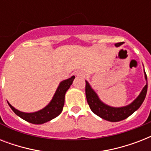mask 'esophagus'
Returning <instances> with one entry per match:
<instances>
[{"label": "esophagus", "instance_id": "34e87169", "mask_svg": "<svg viewBox=\"0 0 151 151\" xmlns=\"http://www.w3.org/2000/svg\"><path fill=\"white\" fill-rule=\"evenodd\" d=\"M76 75L78 76V77H81V78H83L84 77V73H82V72H81V71H78V72H77L76 73Z\"/></svg>", "mask_w": 151, "mask_h": 151}]
</instances>
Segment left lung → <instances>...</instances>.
Here are the masks:
<instances>
[{"label":"left lung","instance_id":"obj_1","mask_svg":"<svg viewBox=\"0 0 151 151\" xmlns=\"http://www.w3.org/2000/svg\"><path fill=\"white\" fill-rule=\"evenodd\" d=\"M121 45H122V42L115 44V46L117 47ZM144 73H145L147 85L141 91L139 96L132 103L122 107H112L103 103L99 99V96H97L94 90L90 86L88 82L87 81H85V95H86V99H87V102L89 105L90 109L95 114L109 122H120L129 117L136 110H138L145 99L147 92V77L145 71H144Z\"/></svg>","mask_w":151,"mask_h":151}]
</instances>
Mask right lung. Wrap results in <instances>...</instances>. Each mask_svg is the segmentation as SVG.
I'll use <instances>...</instances> for the list:
<instances>
[{
    "label": "right lung",
    "mask_w": 151,
    "mask_h": 151,
    "mask_svg": "<svg viewBox=\"0 0 151 151\" xmlns=\"http://www.w3.org/2000/svg\"><path fill=\"white\" fill-rule=\"evenodd\" d=\"M74 78L75 77L72 76L71 78L60 82L50 103L42 110H38L37 112L24 113L16 110L8 102V105L15 114L18 115L19 117H20L25 121L35 124H44L45 122H49L55 117H56L61 114L64 106L65 94H66V91L69 89V88L72 85Z\"/></svg>",
    "instance_id": "right-lung-1"
}]
</instances>
